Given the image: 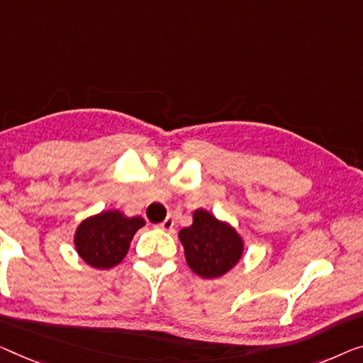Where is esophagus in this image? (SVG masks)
<instances>
[{"label": "esophagus", "instance_id": "1", "mask_svg": "<svg viewBox=\"0 0 363 363\" xmlns=\"http://www.w3.org/2000/svg\"><path fill=\"white\" fill-rule=\"evenodd\" d=\"M172 226H174V218H172V216H167L163 223H160V228L164 230V231H171Z\"/></svg>", "mask_w": 363, "mask_h": 363}]
</instances>
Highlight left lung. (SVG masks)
I'll use <instances>...</instances> for the list:
<instances>
[{"label":"left lung","mask_w":363,"mask_h":363,"mask_svg":"<svg viewBox=\"0 0 363 363\" xmlns=\"http://www.w3.org/2000/svg\"><path fill=\"white\" fill-rule=\"evenodd\" d=\"M187 266L203 279H216L233 269L242 256L245 242L230 223L199 208L191 226L179 231Z\"/></svg>","instance_id":"left-lung-1"}]
</instances>
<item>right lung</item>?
<instances>
[{"instance_id": "obj_1", "label": "right lung", "mask_w": 363, "mask_h": 363, "mask_svg": "<svg viewBox=\"0 0 363 363\" xmlns=\"http://www.w3.org/2000/svg\"><path fill=\"white\" fill-rule=\"evenodd\" d=\"M142 226V216L128 218L118 210H107L81 221L74 233V247L91 267H116L127 256L130 241Z\"/></svg>"}]
</instances>
